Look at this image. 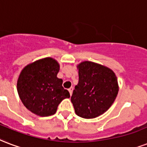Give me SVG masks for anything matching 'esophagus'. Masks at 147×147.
<instances>
[{"instance_id": "esophagus-1", "label": "esophagus", "mask_w": 147, "mask_h": 147, "mask_svg": "<svg viewBox=\"0 0 147 147\" xmlns=\"http://www.w3.org/2000/svg\"><path fill=\"white\" fill-rule=\"evenodd\" d=\"M69 93H70V95L71 96V94H72V92H73V88H72V87H71L70 88H69Z\"/></svg>"}]
</instances>
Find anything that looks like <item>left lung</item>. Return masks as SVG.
<instances>
[{
    "instance_id": "8db88e82",
    "label": "left lung",
    "mask_w": 147,
    "mask_h": 147,
    "mask_svg": "<svg viewBox=\"0 0 147 147\" xmlns=\"http://www.w3.org/2000/svg\"><path fill=\"white\" fill-rule=\"evenodd\" d=\"M78 83L71 101L78 116L93 119L113 103L119 92L117 78L112 69L92 61L78 64Z\"/></svg>"
}]
</instances>
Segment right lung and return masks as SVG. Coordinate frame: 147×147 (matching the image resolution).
I'll use <instances>...</instances> for the list:
<instances>
[{
    "label": "right lung",
    "instance_id": "right-lung-1",
    "mask_svg": "<svg viewBox=\"0 0 147 147\" xmlns=\"http://www.w3.org/2000/svg\"><path fill=\"white\" fill-rule=\"evenodd\" d=\"M60 65L55 59L45 58L25 66L18 79L17 89L22 103L40 116L55 113L61 101L70 97L57 77Z\"/></svg>",
    "mask_w": 147,
    "mask_h": 147
}]
</instances>
